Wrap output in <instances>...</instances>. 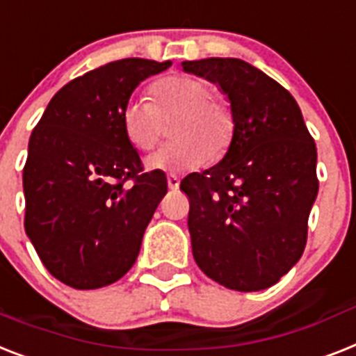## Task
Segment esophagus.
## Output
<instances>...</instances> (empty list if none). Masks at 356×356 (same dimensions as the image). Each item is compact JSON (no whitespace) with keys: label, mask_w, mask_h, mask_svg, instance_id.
I'll use <instances>...</instances> for the list:
<instances>
[{"label":"esophagus","mask_w":356,"mask_h":356,"mask_svg":"<svg viewBox=\"0 0 356 356\" xmlns=\"http://www.w3.org/2000/svg\"><path fill=\"white\" fill-rule=\"evenodd\" d=\"M179 184H181V179H179L177 175H173V173H170V175H168V186H170V190H179Z\"/></svg>","instance_id":"34e87169"}]
</instances>
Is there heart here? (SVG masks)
<instances>
[{"label":"heart","instance_id":"obj_1","mask_svg":"<svg viewBox=\"0 0 356 356\" xmlns=\"http://www.w3.org/2000/svg\"><path fill=\"white\" fill-rule=\"evenodd\" d=\"M152 100L131 97L122 106L120 122L133 148L149 152L161 138L163 118L172 124L168 143L148 157V168L179 173L197 168L208 157L223 155L232 143L234 115L227 100L212 95V86L193 74H168L149 88Z\"/></svg>","mask_w":356,"mask_h":356}]
</instances>
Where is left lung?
Wrapping results in <instances>:
<instances>
[{"mask_svg":"<svg viewBox=\"0 0 356 356\" xmlns=\"http://www.w3.org/2000/svg\"><path fill=\"white\" fill-rule=\"evenodd\" d=\"M183 69L218 83L234 115L223 161L181 181L193 259L219 285L261 291L294 267L307 243L316 144L293 95L250 63L204 58Z\"/></svg>","mask_w":356,"mask_h":356,"instance_id":"obj_1","label":"left lung"}]
</instances>
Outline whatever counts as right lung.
Wrapping results in <instances>:
<instances>
[{
    "label": "right lung",
    "mask_w": 356,
    "mask_h": 356,
    "mask_svg": "<svg viewBox=\"0 0 356 356\" xmlns=\"http://www.w3.org/2000/svg\"><path fill=\"white\" fill-rule=\"evenodd\" d=\"M172 65L124 58L65 83L33 129L23 168L25 232L54 278L73 289L117 282L168 192L144 172L120 111L133 89Z\"/></svg>",
    "instance_id": "obj_1"
}]
</instances>
